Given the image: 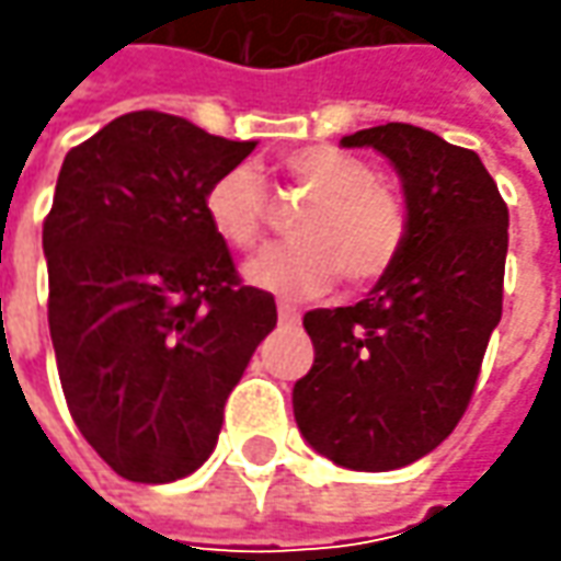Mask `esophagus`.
<instances>
[{"label": "esophagus", "mask_w": 561, "mask_h": 561, "mask_svg": "<svg viewBox=\"0 0 561 561\" xmlns=\"http://www.w3.org/2000/svg\"><path fill=\"white\" fill-rule=\"evenodd\" d=\"M277 318H280V324H296V321H299V312H296L293 306H287V302H280V306H277Z\"/></svg>", "instance_id": "obj_1"}]
</instances>
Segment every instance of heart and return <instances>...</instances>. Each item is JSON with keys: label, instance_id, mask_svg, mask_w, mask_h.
<instances>
[{"label": "heart", "instance_id": "obj_1", "mask_svg": "<svg viewBox=\"0 0 561 561\" xmlns=\"http://www.w3.org/2000/svg\"><path fill=\"white\" fill-rule=\"evenodd\" d=\"M277 168L309 205L293 221L296 240L262 249L243 265L252 287L306 299L328 290L340 271L346 284L365 287L397 265L409 215L362 159L331 146H306L287 152ZM203 215L225 247L249 249L268 221L265 181L252 164H230L205 186Z\"/></svg>", "mask_w": 561, "mask_h": 561}]
</instances>
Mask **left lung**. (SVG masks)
Wrapping results in <instances>:
<instances>
[{"label": "left lung", "mask_w": 561, "mask_h": 561, "mask_svg": "<svg viewBox=\"0 0 561 561\" xmlns=\"http://www.w3.org/2000/svg\"><path fill=\"white\" fill-rule=\"evenodd\" d=\"M397 168L409 233L365 299L306 312L312 371L293 415L314 453L393 471L437 449L468 409L503 314L508 208L478 152L412 124L343 137Z\"/></svg>", "instance_id": "8db88e82"}]
</instances>
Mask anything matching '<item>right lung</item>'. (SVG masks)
I'll return each mask as SVG.
<instances>
[{
  "instance_id": "right-lung-1",
  "label": "right lung",
  "mask_w": 561,
  "mask_h": 561,
  "mask_svg": "<svg viewBox=\"0 0 561 561\" xmlns=\"http://www.w3.org/2000/svg\"><path fill=\"white\" fill-rule=\"evenodd\" d=\"M255 142L130 112L58 171L43 252L61 390L121 478L171 484L211 456L230 390L274 331V296L243 287L203 193Z\"/></svg>"
}]
</instances>
